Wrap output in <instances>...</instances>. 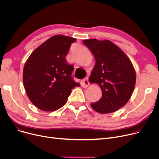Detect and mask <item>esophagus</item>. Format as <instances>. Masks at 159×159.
Segmentation results:
<instances>
[{"label": "esophagus", "mask_w": 159, "mask_h": 159, "mask_svg": "<svg viewBox=\"0 0 159 159\" xmlns=\"http://www.w3.org/2000/svg\"><path fill=\"white\" fill-rule=\"evenodd\" d=\"M80 84H81V86H82L83 88H87L88 86H89V81H88V77L84 78V79H83V80L81 81Z\"/></svg>", "instance_id": "obj_1"}]
</instances>
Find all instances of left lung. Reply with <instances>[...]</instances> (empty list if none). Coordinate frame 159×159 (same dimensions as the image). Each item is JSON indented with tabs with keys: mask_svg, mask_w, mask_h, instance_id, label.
Returning <instances> with one entry per match:
<instances>
[{
	"mask_svg": "<svg viewBox=\"0 0 159 159\" xmlns=\"http://www.w3.org/2000/svg\"><path fill=\"white\" fill-rule=\"evenodd\" d=\"M95 58L89 80L97 83L102 92L101 98L91 104L96 111L110 113L119 110L130 98L136 82V73L127 55L108 40H83Z\"/></svg>",
	"mask_w": 159,
	"mask_h": 159,
	"instance_id": "1",
	"label": "left lung"
}]
</instances>
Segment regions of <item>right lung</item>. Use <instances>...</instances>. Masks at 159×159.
Here are the masks:
<instances>
[{"label": "right lung", "mask_w": 159, "mask_h": 159, "mask_svg": "<svg viewBox=\"0 0 159 159\" xmlns=\"http://www.w3.org/2000/svg\"><path fill=\"white\" fill-rule=\"evenodd\" d=\"M75 38L57 35L36 48L25 63L23 83L31 102L39 109L53 111L67 102L71 89L79 86L71 76L73 66L66 56Z\"/></svg>", "instance_id": "right-lung-1"}]
</instances>
